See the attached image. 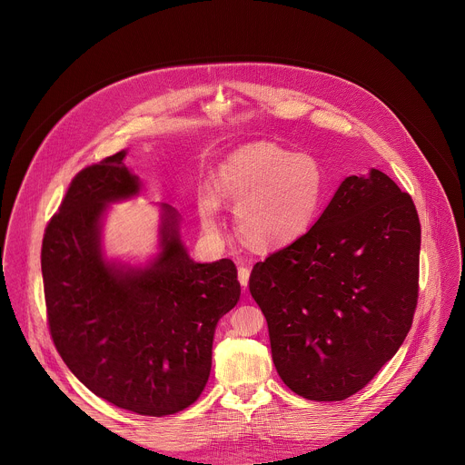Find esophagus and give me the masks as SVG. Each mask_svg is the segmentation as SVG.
Instances as JSON below:
<instances>
[{"label": "esophagus", "instance_id": "1", "mask_svg": "<svg viewBox=\"0 0 465 465\" xmlns=\"http://www.w3.org/2000/svg\"><path fill=\"white\" fill-rule=\"evenodd\" d=\"M249 277H251V268H249V266H240V268H238V279H240V284L243 286V290H245L247 284H249Z\"/></svg>", "mask_w": 465, "mask_h": 465}]
</instances>
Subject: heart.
<instances>
[{
    "instance_id": "b5f03b06",
    "label": "heart",
    "mask_w": 465,
    "mask_h": 465,
    "mask_svg": "<svg viewBox=\"0 0 465 465\" xmlns=\"http://www.w3.org/2000/svg\"><path fill=\"white\" fill-rule=\"evenodd\" d=\"M328 192L326 168L315 155L273 143H252L218 166L214 193H200V222L205 232L218 234L222 200L234 209L238 232L249 245L279 249L310 231Z\"/></svg>"
}]
</instances>
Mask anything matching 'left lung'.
I'll use <instances>...</instances> for the list:
<instances>
[{
	"mask_svg": "<svg viewBox=\"0 0 465 465\" xmlns=\"http://www.w3.org/2000/svg\"><path fill=\"white\" fill-rule=\"evenodd\" d=\"M420 223L413 200L380 170L347 177L315 225L252 268L284 385L343 401L398 352L419 297Z\"/></svg>",
	"mask_w": 465,
	"mask_h": 465,
	"instance_id": "8db88e82",
	"label": "left lung"
}]
</instances>
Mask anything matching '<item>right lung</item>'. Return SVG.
Instances as JSON below:
<instances>
[{"label": "right lung", "mask_w": 465, "mask_h": 465, "mask_svg": "<svg viewBox=\"0 0 465 465\" xmlns=\"http://www.w3.org/2000/svg\"><path fill=\"white\" fill-rule=\"evenodd\" d=\"M125 150L78 172L41 249L52 340L67 369L98 398L139 415L164 417L200 398L218 321L240 299L231 260L195 263L179 214L163 203L161 252L146 268L102 254L111 202L139 192Z\"/></svg>", "instance_id": "obj_1"}]
</instances>
